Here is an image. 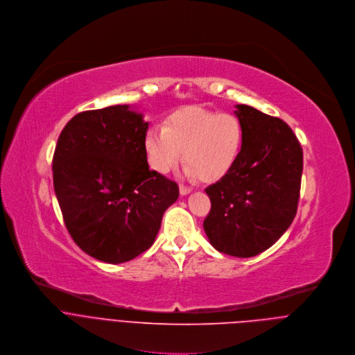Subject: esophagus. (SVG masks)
Segmentation results:
<instances>
[{
	"instance_id": "34e87169",
	"label": "esophagus",
	"mask_w": 355,
	"mask_h": 355,
	"mask_svg": "<svg viewBox=\"0 0 355 355\" xmlns=\"http://www.w3.org/2000/svg\"><path fill=\"white\" fill-rule=\"evenodd\" d=\"M179 190H180V194H182V196H187V194H189V193H190L193 189H191L190 186H184V184H180V186H179Z\"/></svg>"
}]
</instances>
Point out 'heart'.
<instances>
[{
	"instance_id": "1",
	"label": "heart",
	"mask_w": 355,
	"mask_h": 355,
	"mask_svg": "<svg viewBox=\"0 0 355 355\" xmlns=\"http://www.w3.org/2000/svg\"><path fill=\"white\" fill-rule=\"evenodd\" d=\"M243 146V127L231 113L184 107L169 114L164 127L147 131L144 147L148 164L159 173L171 172L184 158L186 173L204 182L225 176Z\"/></svg>"
}]
</instances>
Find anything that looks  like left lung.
Listing matches in <instances>:
<instances>
[{
    "mask_svg": "<svg viewBox=\"0 0 355 355\" xmlns=\"http://www.w3.org/2000/svg\"><path fill=\"white\" fill-rule=\"evenodd\" d=\"M236 109L243 146L231 171L205 189L211 209L202 227L218 252L252 257L274 245L293 224L304 155L286 121L248 105Z\"/></svg>",
    "mask_w": 355,
    "mask_h": 355,
    "instance_id": "left-lung-1",
    "label": "left lung"
}]
</instances>
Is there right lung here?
I'll return each instance as SVG.
<instances>
[{
  "mask_svg": "<svg viewBox=\"0 0 355 355\" xmlns=\"http://www.w3.org/2000/svg\"><path fill=\"white\" fill-rule=\"evenodd\" d=\"M148 123L127 105L76 114L53 155V183L74 242L105 263H124L155 241L176 182L150 171Z\"/></svg>",
  "mask_w": 355,
  "mask_h": 355,
  "instance_id": "obj_1",
  "label": "right lung"
}]
</instances>
